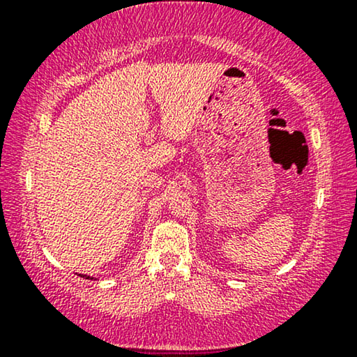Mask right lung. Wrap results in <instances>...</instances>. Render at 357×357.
<instances>
[{"label":"right lung","instance_id":"obj_1","mask_svg":"<svg viewBox=\"0 0 357 357\" xmlns=\"http://www.w3.org/2000/svg\"><path fill=\"white\" fill-rule=\"evenodd\" d=\"M81 278H84V280H92V278L91 276H87V275H79Z\"/></svg>","mask_w":357,"mask_h":357}]
</instances>
